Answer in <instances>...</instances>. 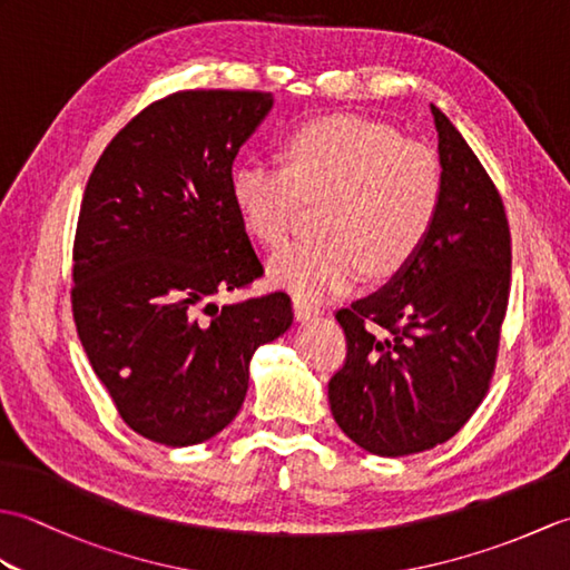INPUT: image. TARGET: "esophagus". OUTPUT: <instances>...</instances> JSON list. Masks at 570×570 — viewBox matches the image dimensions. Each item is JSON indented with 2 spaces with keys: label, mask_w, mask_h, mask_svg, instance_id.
<instances>
[{
  "label": "esophagus",
  "mask_w": 570,
  "mask_h": 570,
  "mask_svg": "<svg viewBox=\"0 0 570 570\" xmlns=\"http://www.w3.org/2000/svg\"><path fill=\"white\" fill-rule=\"evenodd\" d=\"M321 313V308L316 306V304H311V301H306V298H294V316H296V321H308V318H313V316H318Z\"/></svg>",
  "instance_id": "34e87169"
}]
</instances>
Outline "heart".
<instances>
[{
    "label": "heart",
    "instance_id": "heart-1",
    "mask_svg": "<svg viewBox=\"0 0 570 570\" xmlns=\"http://www.w3.org/2000/svg\"><path fill=\"white\" fill-rule=\"evenodd\" d=\"M282 156L284 164H237L229 196L249 235L266 247L282 245L306 203L323 200V235L294 242L269 262L286 292L335 296L367 272L399 274L426 245L443 205V176L423 144L384 122L337 112L298 125Z\"/></svg>",
    "mask_w": 570,
    "mask_h": 570
}]
</instances>
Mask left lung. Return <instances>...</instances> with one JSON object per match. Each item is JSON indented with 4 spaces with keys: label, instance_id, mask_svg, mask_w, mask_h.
Masks as SVG:
<instances>
[{
    "label": "left lung",
    "instance_id": "obj_1",
    "mask_svg": "<svg viewBox=\"0 0 570 570\" xmlns=\"http://www.w3.org/2000/svg\"><path fill=\"white\" fill-rule=\"evenodd\" d=\"M443 205L382 292L335 313L347 355L328 382L337 426L386 458L445 443L482 404L510 301L512 237L492 178L439 107Z\"/></svg>",
    "mask_w": 570,
    "mask_h": 570
}]
</instances>
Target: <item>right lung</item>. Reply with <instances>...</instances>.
I'll use <instances>...</instances> for the list:
<instances>
[{
  "instance_id": "add662e5",
  "label": "right lung",
  "mask_w": 570,
  "mask_h": 570,
  "mask_svg": "<svg viewBox=\"0 0 570 570\" xmlns=\"http://www.w3.org/2000/svg\"><path fill=\"white\" fill-rule=\"evenodd\" d=\"M272 105L259 90L168 95L107 144L85 186L72 318L119 416L154 443L220 433L245 402L254 350L294 321L284 292L213 304L264 274L229 176Z\"/></svg>"
}]
</instances>
